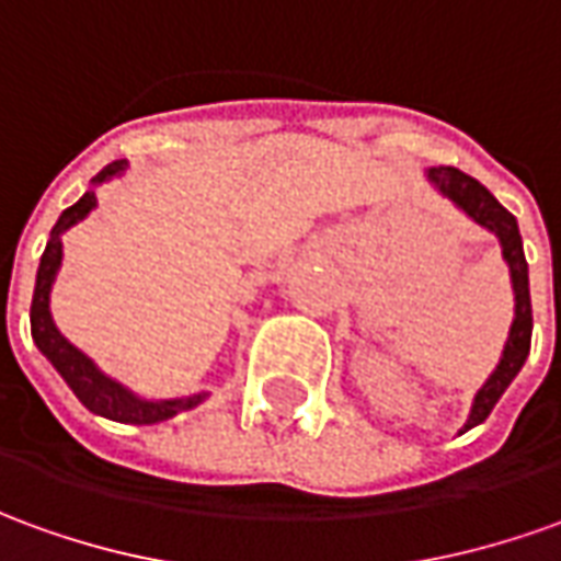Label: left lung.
Listing matches in <instances>:
<instances>
[{"label":"left lung","mask_w":561,"mask_h":561,"mask_svg":"<svg viewBox=\"0 0 561 561\" xmlns=\"http://www.w3.org/2000/svg\"><path fill=\"white\" fill-rule=\"evenodd\" d=\"M427 183L434 185L443 198H449L467 219H473L477 226L485 231H492L497 243H501V256L507 262L510 268V284H513V323H510L507 345L504 354L494 366V373L485 378L473 405H470V415L467 424L461 427V434L477 427L482 421L489 419V412L494 403L501 400V393L507 391L510 381L519 376V369L528 360V347H531V293H528V262H525L523 250V234L516 226V216L510 214L507 207H501V201L494 198L492 192L482 183H477L473 176H467L465 170L458 168H427L424 170Z\"/></svg>","instance_id":"8db88e82"}]
</instances>
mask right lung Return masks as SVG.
Instances as JSON below:
<instances>
[{
	"instance_id": "obj_1",
	"label": "right lung",
	"mask_w": 561,
	"mask_h": 561,
	"mask_svg": "<svg viewBox=\"0 0 561 561\" xmlns=\"http://www.w3.org/2000/svg\"><path fill=\"white\" fill-rule=\"evenodd\" d=\"M127 170V161H112L91 180V188L81 195L72 207H67L60 219L54 222L51 238L45 243V253L38 262L36 272V289H33V305H30V330H33V342L36 347L51 360V366L60 373L72 393L79 397L84 409H91L94 415H103L110 421H122V424H158L173 415H180L185 409H195L204 403L207 393H192V397H173V400H146L125 388L122 381L110 378L100 366H96L84 351L69 342L64 332L57 330L51 318V287L64 262V234H67L76 222L96 207V185L110 183L112 176H122Z\"/></svg>"
}]
</instances>
